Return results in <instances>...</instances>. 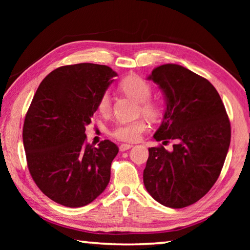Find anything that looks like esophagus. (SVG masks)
I'll return each mask as SVG.
<instances>
[{"label": "esophagus", "mask_w": 250, "mask_h": 250, "mask_svg": "<svg viewBox=\"0 0 250 250\" xmlns=\"http://www.w3.org/2000/svg\"><path fill=\"white\" fill-rule=\"evenodd\" d=\"M131 147H132V146H131V145H121V146H119V150H120L121 152H125V151H126V150L131 149Z\"/></svg>", "instance_id": "1"}]
</instances>
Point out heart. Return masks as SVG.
Returning <instances> with one entry per match:
<instances>
[{"label":"heart","instance_id":"b5f03b06","mask_svg":"<svg viewBox=\"0 0 250 250\" xmlns=\"http://www.w3.org/2000/svg\"><path fill=\"white\" fill-rule=\"evenodd\" d=\"M120 89L126 96L140 104L139 111L142 112L149 119H155L159 116V108L149 99L152 95V88L145 79L138 76H129L121 80ZM98 110L105 115L111 110V98L108 92H104L98 100ZM146 129V122L143 119H138L129 122H121L112 130V135L119 141L132 143L140 139L141 134Z\"/></svg>","mask_w":250,"mask_h":250}]
</instances>
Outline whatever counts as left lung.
<instances>
[{
  "label": "left lung",
  "mask_w": 250,
  "mask_h": 250,
  "mask_svg": "<svg viewBox=\"0 0 250 250\" xmlns=\"http://www.w3.org/2000/svg\"><path fill=\"white\" fill-rule=\"evenodd\" d=\"M147 79L166 99L153 138L175 143L171 151L150 147L143 183L160 204L183 208L201 200L221 174L230 143L229 119L213 84L183 66L161 65Z\"/></svg>",
  "instance_id": "obj_1"
}]
</instances>
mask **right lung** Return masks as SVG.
<instances>
[{
	"instance_id": "obj_1",
	"label": "right lung",
	"mask_w": 250,
	"mask_h": 250,
	"mask_svg": "<svg viewBox=\"0 0 250 250\" xmlns=\"http://www.w3.org/2000/svg\"><path fill=\"white\" fill-rule=\"evenodd\" d=\"M116 76L105 65L62 66L34 95L23 126L27 167L41 191L58 204L84 206L107 188L119 149L109 140L90 146L84 131Z\"/></svg>"
}]
</instances>
